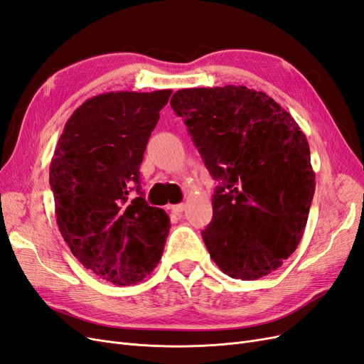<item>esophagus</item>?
I'll return each instance as SVG.
<instances>
[{
  "instance_id": "obj_1",
  "label": "esophagus",
  "mask_w": 364,
  "mask_h": 364,
  "mask_svg": "<svg viewBox=\"0 0 364 364\" xmlns=\"http://www.w3.org/2000/svg\"><path fill=\"white\" fill-rule=\"evenodd\" d=\"M170 209H171V211H173L174 214H181V213H183V211H185V203L171 205V206H170Z\"/></svg>"
}]
</instances>
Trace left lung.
Listing matches in <instances>:
<instances>
[{
    "label": "left lung",
    "instance_id": "8db88e82",
    "mask_svg": "<svg viewBox=\"0 0 364 364\" xmlns=\"http://www.w3.org/2000/svg\"><path fill=\"white\" fill-rule=\"evenodd\" d=\"M170 103L218 181L213 222L202 230L213 261L243 281L279 269L304 235L316 190L299 124L246 86L188 87Z\"/></svg>",
    "mask_w": 364,
    "mask_h": 364
}]
</instances>
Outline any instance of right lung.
<instances>
[{"label":"right lung","instance_id":"1","mask_svg":"<svg viewBox=\"0 0 364 364\" xmlns=\"http://www.w3.org/2000/svg\"><path fill=\"white\" fill-rule=\"evenodd\" d=\"M171 92L87 98L65 124L50 164L63 240L83 267L115 285L149 277L168 235V215L142 197L139 165Z\"/></svg>","mask_w":364,"mask_h":364}]
</instances>
